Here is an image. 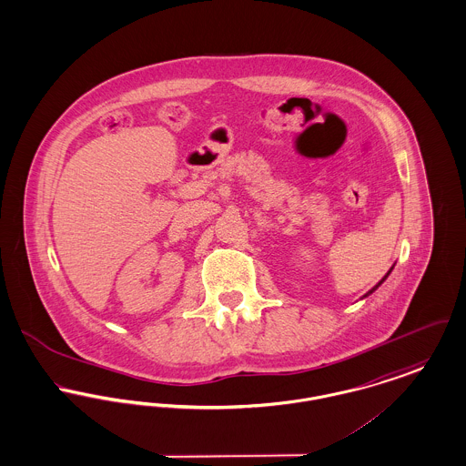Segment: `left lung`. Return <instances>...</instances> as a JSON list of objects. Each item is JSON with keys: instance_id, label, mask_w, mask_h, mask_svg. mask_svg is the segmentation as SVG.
<instances>
[{"instance_id": "obj_1", "label": "left lung", "mask_w": 466, "mask_h": 466, "mask_svg": "<svg viewBox=\"0 0 466 466\" xmlns=\"http://www.w3.org/2000/svg\"><path fill=\"white\" fill-rule=\"evenodd\" d=\"M392 269H394V266H392V268H390V269H389V271H387V274H385V276H383L382 279H380V281H379V283H377V285H375V287H373V289H371V290H368V292H366V294H364V296H362V298H368V296H370V294H373V292H375V290H377V289H379V287H380V285H382L383 281H385V279H387V276H389V274H390V271H392Z\"/></svg>"}]
</instances>
